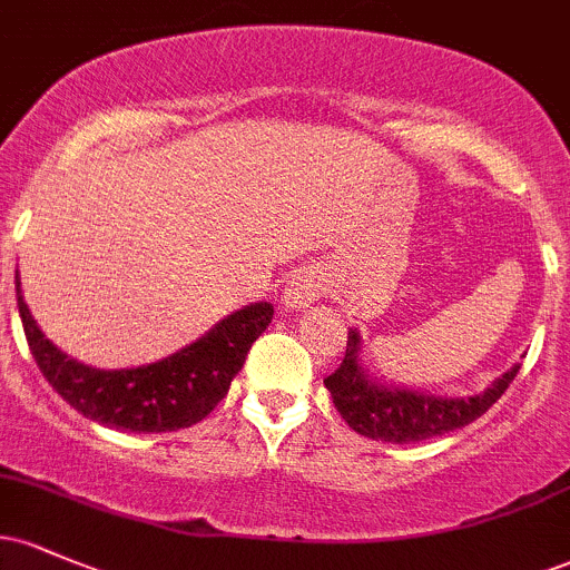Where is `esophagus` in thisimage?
<instances>
[{
  "mask_svg": "<svg viewBox=\"0 0 570 570\" xmlns=\"http://www.w3.org/2000/svg\"><path fill=\"white\" fill-rule=\"evenodd\" d=\"M322 294H324V281L316 276V271L303 267V271L294 273L289 286H286L284 305L286 307H307L311 303H316Z\"/></svg>",
  "mask_w": 570,
  "mask_h": 570,
  "instance_id": "obj_1",
  "label": "esophagus"
}]
</instances>
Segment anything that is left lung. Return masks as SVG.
<instances>
[{"label":"left lung","instance_id":"left-lung-1","mask_svg":"<svg viewBox=\"0 0 570 570\" xmlns=\"http://www.w3.org/2000/svg\"><path fill=\"white\" fill-rule=\"evenodd\" d=\"M358 345H362V340H358L356 332H348L343 362L332 375L324 377V385L332 394V402H335L343 421L356 434L377 442L410 444L469 426L499 402L503 391L509 389V383L520 372V364H514L512 370L503 372L499 381L490 385L485 394L469 399H442L372 383L358 367Z\"/></svg>","mask_w":570,"mask_h":570}]
</instances>
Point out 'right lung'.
<instances>
[{
  "label": "right lung",
  "mask_w": 570,
  "mask_h": 570,
  "mask_svg": "<svg viewBox=\"0 0 570 570\" xmlns=\"http://www.w3.org/2000/svg\"><path fill=\"white\" fill-rule=\"evenodd\" d=\"M16 294L31 356L63 402L101 426L136 434L179 431L203 421L225 399L248 348L273 318L271 303H254L163 362L136 370H94L42 335L23 303L18 273Z\"/></svg>",
  "instance_id": "right-lung-1"
}]
</instances>
